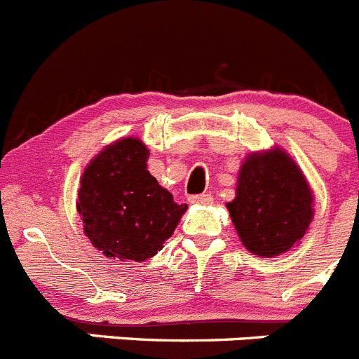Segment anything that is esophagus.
I'll list each match as a JSON object with an SVG mask.
<instances>
[{"label": "esophagus", "mask_w": 359, "mask_h": 359, "mask_svg": "<svg viewBox=\"0 0 359 359\" xmlns=\"http://www.w3.org/2000/svg\"><path fill=\"white\" fill-rule=\"evenodd\" d=\"M192 205H210L213 201L212 194H197V196H190L189 199Z\"/></svg>", "instance_id": "34e87169"}]
</instances>
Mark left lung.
<instances>
[{
	"instance_id": "8db88e82",
	"label": "left lung",
	"mask_w": 359,
	"mask_h": 359,
	"mask_svg": "<svg viewBox=\"0 0 359 359\" xmlns=\"http://www.w3.org/2000/svg\"><path fill=\"white\" fill-rule=\"evenodd\" d=\"M226 206L245 249L263 258L290 251L313 219L306 177L279 147L245 158L236 197Z\"/></svg>"
}]
</instances>
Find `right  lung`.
Segmentation results:
<instances>
[{
  "label": "right lung",
  "mask_w": 359,
  "mask_h": 359,
  "mask_svg": "<svg viewBox=\"0 0 359 359\" xmlns=\"http://www.w3.org/2000/svg\"><path fill=\"white\" fill-rule=\"evenodd\" d=\"M147 158L146 144L128 137L85 167L76 208L85 235L108 258H153L187 212V205H177L151 176Z\"/></svg>",
  "instance_id": "add662e5"
}]
</instances>
